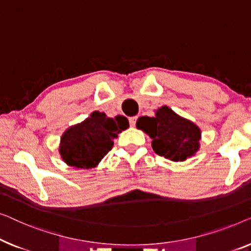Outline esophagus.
I'll return each instance as SVG.
<instances>
[{
	"label": "esophagus",
	"mask_w": 251,
	"mask_h": 251,
	"mask_svg": "<svg viewBox=\"0 0 251 251\" xmlns=\"http://www.w3.org/2000/svg\"><path fill=\"white\" fill-rule=\"evenodd\" d=\"M136 119H137V117H130V118H129V125L132 126V127L135 126V124H136Z\"/></svg>",
	"instance_id": "34e87169"
}]
</instances>
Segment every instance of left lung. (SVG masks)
I'll use <instances>...</instances> for the list:
<instances>
[{
  "label": "left lung",
  "instance_id": "left-lung-1",
  "mask_svg": "<svg viewBox=\"0 0 251 251\" xmlns=\"http://www.w3.org/2000/svg\"><path fill=\"white\" fill-rule=\"evenodd\" d=\"M136 127L152 139L151 146L153 151L166 159L184 161L199 150V127L175 114L167 105L158 109L154 117H140Z\"/></svg>",
  "mask_w": 251,
  "mask_h": 251
}]
</instances>
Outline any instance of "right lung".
I'll return each instance as SVG.
<instances>
[{
    "label": "right lung",
    "mask_w": 251,
    "mask_h": 251,
    "mask_svg": "<svg viewBox=\"0 0 251 251\" xmlns=\"http://www.w3.org/2000/svg\"><path fill=\"white\" fill-rule=\"evenodd\" d=\"M128 126L124 116L109 118L104 112H92L89 118L62 134L60 156L74 168H93L112 149L117 134Z\"/></svg>",
    "instance_id": "1"
}]
</instances>
